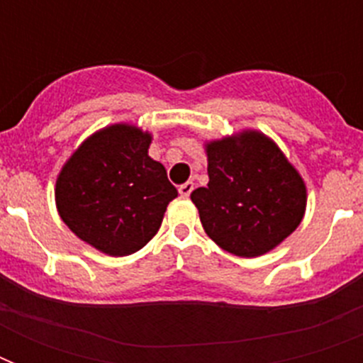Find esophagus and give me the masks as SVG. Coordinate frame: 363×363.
Segmentation results:
<instances>
[{
  "label": "esophagus",
  "instance_id": "34e87169",
  "mask_svg": "<svg viewBox=\"0 0 363 363\" xmlns=\"http://www.w3.org/2000/svg\"><path fill=\"white\" fill-rule=\"evenodd\" d=\"M192 190H194V182H184V184H181V186H179V194H181L182 198H188V196H190V194H192Z\"/></svg>",
  "mask_w": 363,
  "mask_h": 363
}]
</instances>
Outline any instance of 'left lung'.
Wrapping results in <instances>:
<instances>
[{
    "mask_svg": "<svg viewBox=\"0 0 363 363\" xmlns=\"http://www.w3.org/2000/svg\"><path fill=\"white\" fill-rule=\"evenodd\" d=\"M209 184L192 201L220 248L256 258L279 247L303 220L307 188L273 139L256 130L205 143Z\"/></svg>",
    "mask_w": 363,
    "mask_h": 363,
    "instance_id": "left-lung-1",
    "label": "left lung"
}]
</instances>
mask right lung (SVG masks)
I'll return each mask as SVG.
<instances>
[{
	"label": "right lung",
	"instance_id": "obj_1",
	"mask_svg": "<svg viewBox=\"0 0 363 363\" xmlns=\"http://www.w3.org/2000/svg\"><path fill=\"white\" fill-rule=\"evenodd\" d=\"M152 135L111 124L84 139L56 179V209L81 241L109 256L141 250L162 226L177 188L148 156Z\"/></svg>",
	"mask_w": 363,
	"mask_h": 363
}]
</instances>
